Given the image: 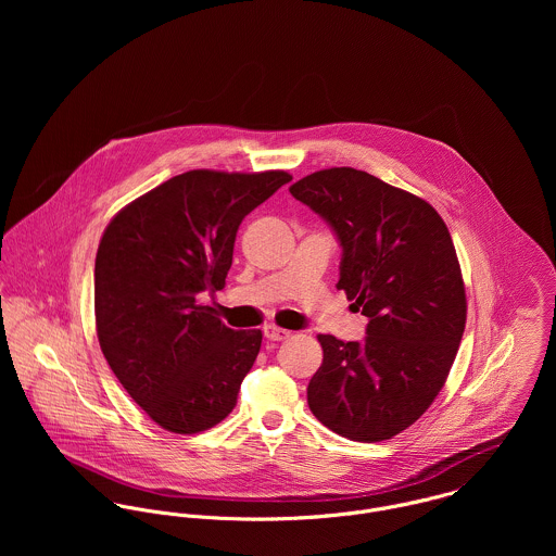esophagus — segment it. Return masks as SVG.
I'll return each mask as SVG.
<instances>
[{
  "label": "esophagus",
  "instance_id": "1",
  "mask_svg": "<svg viewBox=\"0 0 556 556\" xmlns=\"http://www.w3.org/2000/svg\"><path fill=\"white\" fill-rule=\"evenodd\" d=\"M263 333L267 340H274V342H280V340H287L291 336V331L282 329V327H276V325H265L263 327Z\"/></svg>",
  "mask_w": 556,
  "mask_h": 556
}]
</instances>
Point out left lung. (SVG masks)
Returning <instances> with one entry per match:
<instances>
[{
    "mask_svg": "<svg viewBox=\"0 0 556 556\" xmlns=\"http://www.w3.org/2000/svg\"><path fill=\"white\" fill-rule=\"evenodd\" d=\"M289 190L336 233V287L368 317L364 342L318 336L323 364L308 406L351 441L392 439L441 392L465 333L452 236L430 203L351 166L317 170Z\"/></svg>",
    "mask_w": 556,
    "mask_h": 556,
    "instance_id": "obj_1",
    "label": "left lung"
}]
</instances>
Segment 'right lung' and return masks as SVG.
Listing matches in <instances>:
<instances>
[{"mask_svg": "<svg viewBox=\"0 0 556 556\" xmlns=\"http://www.w3.org/2000/svg\"><path fill=\"white\" fill-rule=\"evenodd\" d=\"M285 170H188L126 205L93 269L100 349L130 397L164 430L194 434L238 404L263 333L201 306L233 263L241 220L289 184Z\"/></svg>", "mask_w": 556, "mask_h": 556, "instance_id": "right-lung-1", "label": "right lung"}]
</instances>
